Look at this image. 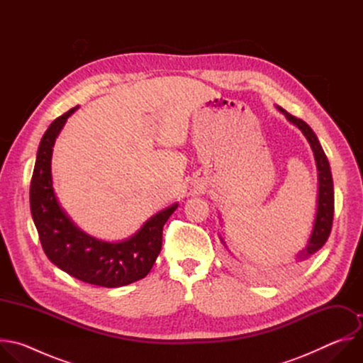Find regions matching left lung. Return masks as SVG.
I'll list each match as a JSON object with an SVG mask.
<instances>
[{
	"instance_id": "obj_1",
	"label": "left lung",
	"mask_w": 363,
	"mask_h": 363,
	"mask_svg": "<svg viewBox=\"0 0 363 363\" xmlns=\"http://www.w3.org/2000/svg\"><path fill=\"white\" fill-rule=\"evenodd\" d=\"M279 112H281L286 119L297 126L307 142L310 143V147L313 150L315 155V161H316V168H318V205H316V216L313 221V228L312 233H310V237L307 240V245L300 250L296 257L298 262L307 260L308 257H312L316 251H319L325 242L329 238L330 230H332V223H333V210H335V192H333V179H332V172H330V165L326 158V155L322 149V145L316 136V133L312 130L306 122L301 119H297L287 113L284 109L280 106H276ZM221 220V217H220ZM221 242L225 245V241L223 235H220ZM227 248V245H225Z\"/></svg>"
}]
</instances>
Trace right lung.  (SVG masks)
Segmentation results:
<instances>
[{
  "label": "right lung",
  "instance_id": "right-lung-1",
  "mask_svg": "<svg viewBox=\"0 0 363 363\" xmlns=\"http://www.w3.org/2000/svg\"><path fill=\"white\" fill-rule=\"evenodd\" d=\"M70 109L48 126L41 138L30 185V210L48 260L74 279L101 287H121L143 279L161 252L162 230L178 208L174 203L150 217L132 237L111 242L79 228L60 205L51 175L55 142Z\"/></svg>",
  "mask_w": 363,
  "mask_h": 363
}]
</instances>
